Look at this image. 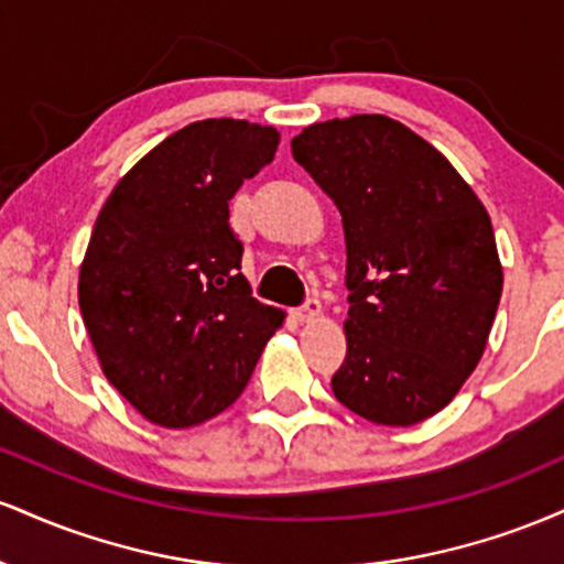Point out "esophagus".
I'll use <instances>...</instances> for the list:
<instances>
[{
  "label": "esophagus",
  "instance_id": "34e87169",
  "mask_svg": "<svg viewBox=\"0 0 564 564\" xmlns=\"http://www.w3.org/2000/svg\"><path fill=\"white\" fill-rule=\"evenodd\" d=\"M321 315V302L315 300V296H310V300H304L302 307L294 310V318L307 323V321H315Z\"/></svg>",
  "mask_w": 564,
  "mask_h": 564
}]
</instances>
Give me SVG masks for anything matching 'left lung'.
I'll return each instance as SVG.
<instances>
[{
  "label": "left lung",
  "instance_id": "8db88e82",
  "mask_svg": "<svg viewBox=\"0 0 564 564\" xmlns=\"http://www.w3.org/2000/svg\"><path fill=\"white\" fill-rule=\"evenodd\" d=\"M291 153L345 225L336 400L373 424L435 416L480 364L501 302L488 212L443 153L387 116L313 124Z\"/></svg>",
  "mask_w": 564,
  "mask_h": 564
}]
</instances>
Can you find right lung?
<instances>
[{
  "mask_svg": "<svg viewBox=\"0 0 564 564\" xmlns=\"http://www.w3.org/2000/svg\"><path fill=\"white\" fill-rule=\"evenodd\" d=\"M273 127L206 119L113 187L79 275L102 373L145 419L193 426L225 411L281 326L251 296L230 198L273 161Z\"/></svg>",
  "mask_w": 564,
  "mask_h": 564,
  "instance_id": "1",
  "label": "right lung"
}]
</instances>
